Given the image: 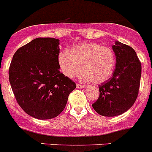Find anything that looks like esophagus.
I'll use <instances>...</instances> for the list:
<instances>
[{
    "label": "esophagus",
    "mask_w": 152,
    "mask_h": 152,
    "mask_svg": "<svg viewBox=\"0 0 152 152\" xmlns=\"http://www.w3.org/2000/svg\"><path fill=\"white\" fill-rule=\"evenodd\" d=\"M77 88H84V85H83V84H77Z\"/></svg>",
    "instance_id": "esophagus-1"
}]
</instances>
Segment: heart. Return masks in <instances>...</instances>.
Masks as SVG:
<instances>
[{
	"label": "heart",
	"mask_w": 152,
	"mask_h": 152,
	"mask_svg": "<svg viewBox=\"0 0 152 152\" xmlns=\"http://www.w3.org/2000/svg\"><path fill=\"white\" fill-rule=\"evenodd\" d=\"M58 59L61 72L66 77L74 78L77 76L82 67L83 78L95 84L108 80L116 64L113 49L94 42L75 45L68 52H60Z\"/></svg>",
	"instance_id": "obj_1"
}]
</instances>
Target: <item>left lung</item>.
<instances>
[{
    "label": "left lung",
    "mask_w": 152,
    "mask_h": 152,
    "mask_svg": "<svg viewBox=\"0 0 152 152\" xmlns=\"http://www.w3.org/2000/svg\"><path fill=\"white\" fill-rule=\"evenodd\" d=\"M113 50L116 58V68L110 79L99 85L100 96L92 104L97 113L115 116L132 107L139 94L142 64L131 46L115 42Z\"/></svg>",
    "instance_id": "1"
}]
</instances>
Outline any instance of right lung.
Here are the masks:
<instances>
[{
    "mask_svg": "<svg viewBox=\"0 0 152 152\" xmlns=\"http://www.w3.org/2000/svg\"><path fill=\"white\" fill-rule=\"evenodd\" d=\"M59 40L36 38L14 53L9 80L20 107L39 119L58 116L76 88L72 79L59 72Z\"/></svg>",
    "mask_w": 152,
    "mask_h": 152,
    "instance_id": "add662e5",
    "label": "right lung"
}]
</instances>
